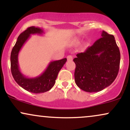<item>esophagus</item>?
<instances>
[{"mask_svg": "<svg viewBox=\"0 0 130 130\" xmlns=\"http://www.w3.org/2000/svg\"><path fill=\"white\" fill-rule=\"evenodd\" d=\"M67 60H73V56H71V55H69V56H67Z\"/></svg>", "mask_w": 130, "mask_h": 130, "instance_id": "obj_1", "label": "esophagus"}]
</instances>
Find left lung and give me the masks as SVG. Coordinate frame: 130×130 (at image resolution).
<instances>
[{
	"mask_svg": "<svg viewBox=\"0 0 130 130\" xmlns=\"http://www.w3.org/2000/svg\"><path fill=\"white\" fill-rule=\"evenodd\" d=\"M101 37L73 59L75 83L85 92L103 90L114 82L119 73L120 53L114 37L105 31L101 32Z\"/></svg>",
	"mask_w": 130,
	"mask_h": 130,
	"instance_id": "left-lung-1",
	"label": "left lung"
}]
</instances>
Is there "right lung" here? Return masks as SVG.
Here are the masks:
<instances>
[{
  "label": "right lung",
  "mask_w": 130,
  "mask_h": 130,
  "mask_svg": "<svg viewBox=\"0 0 130 130\" xmlns=\"http://www.w3.org/2000/svg\"><path fill=\"white\" fill-rule=\"evenodd\" d=\"M43 30L35 26L30 27L19 35L10 56L11 71L17 84L24 89L34 93H44L50 90L56 83L58 73L67 62V59L51 62L45 71L36 77L29 78L20 71L18 64V54L21 49L32 34H42Z\"/></svg>",
  "instance_id": "right-lung-1"
}]
</instances>
